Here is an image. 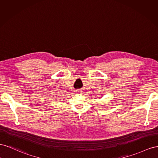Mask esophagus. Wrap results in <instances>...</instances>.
Segmentation results:
<instances>
[{"mask_svg":"<svg viewBox=\"0 0 158 158\" xmlns=\"http://www.w3.org/2000/svg\"><path fill=\"white\" fill-rule=\"evenodd\" d=\"M76 93H81V91L80 89H78V90H77V91H76Z\"/></svg>","mask_w":158,"mask_h":158,"instance_id":"34e87169","label":"esophagus"}]
</instances>
